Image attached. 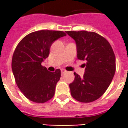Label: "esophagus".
<instances>
[{"label": "esophagus", "mask_w": 128, "mask_h": 128, "mask_svg": "<svg viewBox=\"0 0 128 128\" xmlns=\"http://www.w3.org/2000/svg\"><path fill=\"white\" fill-rule=\"evenodd\" d=\"M61 72H62V74H64V73H65V72H66V70L61 69Z\"/></svg>", "instance_id": "1"}]
</instances>
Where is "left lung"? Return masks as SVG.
<instances>
[{
    "label": "left lung",
    "mask_w": 128,
    "mask_h": 128,
    "mask_svg": "<svg viewBox=\"0 0 128 128\" xmlns=\"http://www.w3.org/2000/svg\"><path fill=\"white\" fill-rule=\"evenodd\" d=\"M75 40L78 58L85 60L83 78L74 72L70 84L72 96L78 102L90 103L102 96L110 86L116 70V59L107 40L95 32H66Z\"/></svg>",
    "instance_id": "8db88e82"
}]
</instances>
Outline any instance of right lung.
Instances as JSON below:
<instances>
[{
    "mask_svg": "<svg viewBox=\"0 0 128 128\" xmlns=\"http://www.w3.org/2000/svg\"><path fill=\"white\" fill-rule=\"evenodd\" d=\"M66 34L62 31L41 30L22 39L13 54L12 68L18 88L30 101L44 103L53 98L61 77L57 69L49 72L42 66L53 42Z\"/></svg>",
    "mask_w": 128,
    "mask_h": 128,
    "instance_id": "right-lung-1",
    "label": "right lung"
}]
</instances>
